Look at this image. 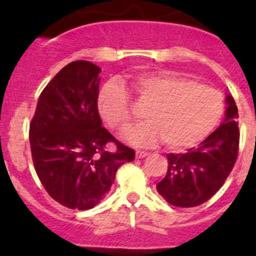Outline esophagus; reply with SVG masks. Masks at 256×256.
<instances>
[{
	"label": "esophagus",
	"instance_id": "obj_1",
	"mask_svg": "<svg viewBox=\"0 0 256 256\" xmlns=\"http://www.w3.org/2000/svg\"><path fill=\"white\" fill-rule=\"evenodd\" d=\"M144 156H148V152H146V151L136 150V158H137V159H142Z\"/></svg>",
	"mask_w": 256,
	"mask_h": 256
}]
</instances>
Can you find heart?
Segmentation results:
<instances>
[{
	"label": "heart",
	"mask_w": 256,
	"mask_h": 256,
	"mask_svg": "<svg viewBox=\"0 0 256 256\" xmlns=\"http://www.w3.org/2000/svg\"><path fill=\"white\" fill-rule=\"evenodd\" d=\"M132 94L144 106L148 122L126 130V138L138 146L162 141L170 150L198 144L216 130L224 104L216 90L174 72H155L136 76ZM98 112L114 130L132 123L130 94L122 86L108 82L98 94Z\"/></svg>",
	"instance_id": "b5f03b06"
}]
</instances>
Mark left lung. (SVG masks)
Returning a JSON list of instances; mask_svg holds the SVG:
<instances>
[{"label":"left lung","mask_w":256,"mask_h":256,"mask_svg":"<svg viewBox=\"0 0 256 256\" xmlns=\"http://www.w3.org/2000/svg\"><path fill=\"white\" fill-rule=\"evenodd\" d=\"M226 120L198 148L184 154H168L166 176L156 190L169 204L192 208L204 204L218 192L232 172L238 155V110L227 96Z\"/></svg>","instance_id":"left-lung-1"}]
</instances>
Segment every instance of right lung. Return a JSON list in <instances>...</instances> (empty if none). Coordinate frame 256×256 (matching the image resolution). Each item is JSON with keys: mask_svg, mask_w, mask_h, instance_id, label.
Segmentation results:
<instances>
[{"mask_svg": "<svg viewBox=\"0 0 256 256\" xmlns=\"http://www.w3.org/2000/svg\"><path fill=\"white\" fill-rule=\"evenodd\" d=\"M100 72L83 60L62 68L40 94L29 126L38 178L47 194L69 209L100 204L118 169L134 160V150L102 126L97 108Z\"/></svg>", "mask_w": 256, "mask_h": 256, "instance_id": "1", "label": "right lung"}]
</instances>
